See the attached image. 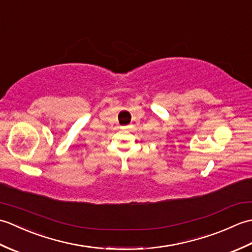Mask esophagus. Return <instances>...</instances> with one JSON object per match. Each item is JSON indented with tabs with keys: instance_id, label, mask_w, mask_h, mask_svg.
I'll return each mask as SVG.
<instances>
[{
	"instance_id": "esophagus-1",
	"label": "esophagus",
	"mask_w": 252,
	"mask_h": 252,
	"mask_svg": "<svg viewBox=\"0 0 252 252\" xmlns=\"http://www.w3.org/2000/svg\"><path fill=\"white\" fill-rule=\"evenodd\" d=\"M121 129H123V130H126V129H127V126H121Z\"/></svg>"
}]
</instances>
